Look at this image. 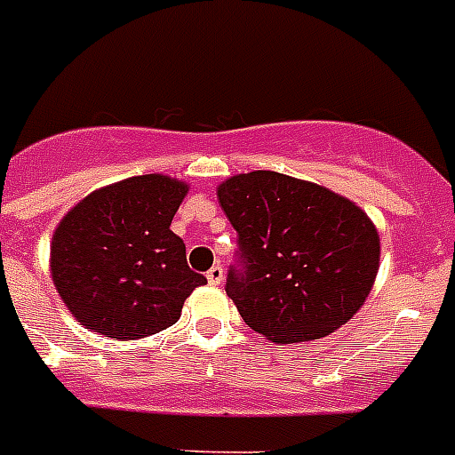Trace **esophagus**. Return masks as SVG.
Returning a JSON list of instances; mask_svg holds the SVG:
<instances>
[{
	"mask_svg": "<svg viewBox=\"0 0 455 455\" xmlns=\"http://www.w3.org/2000/svg\"><path fill=\"white\" fill-rule=\"evenodd\" d=\"M224 281V269H221L220 264H214L212 269L207 271V283L210 285H220Z\"/></svg>",
	"mask_w": 455,
	"mask_h": 455,
	"instance_id": "esophagus-1",
	"label": "esophagus"
}]
</instances>
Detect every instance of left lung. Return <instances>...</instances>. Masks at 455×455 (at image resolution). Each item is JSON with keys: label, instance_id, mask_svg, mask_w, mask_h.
<instances>
[{"label": "left lung", "instance_id": "1", "mask_svg": "<svg viewBox=\"0 0 455 455\" xmlns=\"http://www.w3.org/2000/svg\"><path fill=\"white\" fill-rule=\"evenodd\" d=\"M217 196L238 234L224 288L252 331L304 342L361 309L378 274L380 238L354 203L267 170L231 177Z\"/></svg>", "mask_w": 455, "mask_h": 455}]
</instances>
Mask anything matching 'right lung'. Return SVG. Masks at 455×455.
Wrapping results in <instances>:
<instances>
[{"label": "right lung", "mask_w": 455, "mask_h": 455, "mask_svg": "<svg viewBox=\"0 0 455 455\" xmlns=\"http://www.w3.org/2000/svg\"><path fill=\"white\" fill-rule=\"evenodd\" d=\"M186 191L177 179L144 174L94 191L63 217L52 276L82 325L137 339L177 323L184 299L207 283L170 228Z\"/></svg>", "instance_id": "add662e5"}]
</instances>
